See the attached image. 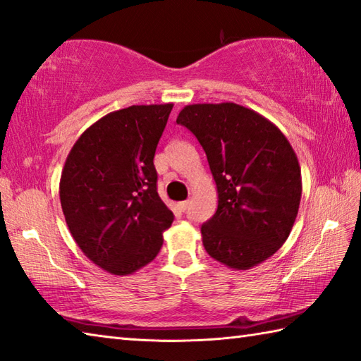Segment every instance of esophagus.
<instances>
[{"label": "esophagus", "mask_w": 361, "mask_h": 361, "mask_svg": "<svg viewBox=\"0 0 361 361\" xmlns=\"http://www.w3.org/2000/svg\"><path fill=\"white\" fill-rule=\"evenodd\" d=\"M188 207H189V200H185V202H180L178 203V208L181 209V212H186Z\"/></svg>", "instance_id": "obj_1"}]
</instances>
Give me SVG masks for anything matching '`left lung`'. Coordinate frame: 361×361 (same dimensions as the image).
Here are the masks:
<instances>
[{
    "instance_id": "8db88e82",
    "label": "left lung",
    "mask_w": 361,
    "mask_h": 361,
    "mask_svg": "<svg viewBox=\"0 0 361 361\" xmlns=\"http://www.w3.org/2000/svg\"><path fill=\"white\" fill-rule=\"evenodd\" d=\"M176 123L197 137L218 189L202 226L205 251L233 270L262 264L284 245L298 214L300 164L286 135L233 102L192 104Z\"/></svg>"
}]
</instances>
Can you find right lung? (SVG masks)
<instances>
[{"instance_id": "right-lung-1", "label": "right lung", "mask_w": 361, "mask_h": 361, "mask_svg": "<svg viewBox=\"0 0 361 361\" xmlns=\"http://www.w3.org/2000/svg\"><path fill=\"white\" fill-rule=\"evenodd\" d=\"M172 107L130 106L102 116L64 162L60 200L72 238L93 264L118 276L149 264L173 222L153 164Z\"/></svg>"}]
</instances>
